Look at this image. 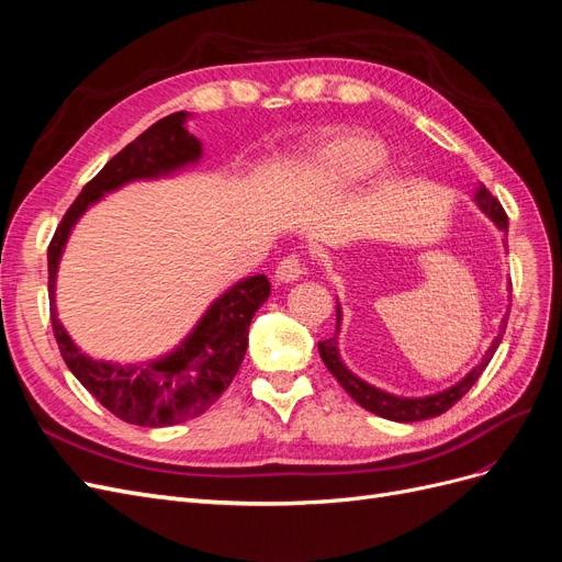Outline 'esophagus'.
I'll return each mask as SVG.
<instances>
[{"instance_id": "esophagus-1", "label": "esophagus", "mask_w": 562, "mask_h": 562, "mask_svg": "<svg viewBox=\"0 0 562 562\" xmlns=\"http://www.w3.org/2000/svg\"><path fill=\"white\" fill-rule=\"evenodd\" d=\"M300 274H302V262H300V258H297V255H288V258H283V260L279 262L274 279H277L279 283H293V281L300 279Z\"/></svg>"}]
</instances>
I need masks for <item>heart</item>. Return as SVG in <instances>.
<instances>
[{
  "mask_svg": "<svg viewBox=\"0 0 562 562\" xmlns=\"http://www.w3.org/2000/svg\"><path fill=\"white\" fill-rule=\"evenodd\" d=\"M386 147L368 133H337L312 149L310 173L333 184H349L368 178L384 161ZM394 173V171H391Z\"/></svg>",
  "mask_w": 562,
  "mask_h": 562,
  "instance_id": "heart-1",
  "label": "heart"
}]
</instances>
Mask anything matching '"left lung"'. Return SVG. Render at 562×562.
I'll return each instance as SVG.
<instances>
[{
	"label": "left lung",
	"instance_id": "1",
	"mask_svg": "<svg viewBox=\"0 0 562 562\" xmlns=\"http://www.w3.org/2000/svg\"><path fill=\"white\" fill-rule=\"evenodd\" d=\"M473 199H475V203H479V209L492 220V223H495L502 232H508V217L502 209V203L495 196H492L483 184L479 187V190H475ZM508 285H512V283H508ZM335 316H337L335 335L330 339H323V342H318L321 359H323V363H326V368L333 372V378L339 384H342V389L356 403L366 407V411H370V413H375V415H380L384 419H391V422H422V419H431V417H438V415H443L446 411H450V407L459 398H462L475 382H479V378L483 375V370L487 368L490 359L495 356V351L502 342L508 312L504 314V318L499 323V330H497L495 339H492V345L487 347V351H485V356H483L479 366H473L457 384H452L443 391H438V394L417 396V398L389 394V391H382L378 386L368 384L359 375H353V372L345 366V361L339 359V330H342V304H339V302L335 307Z\"/></svg>",
	"mask_w": 562,
	"mask_h": 562
}]
</instances>
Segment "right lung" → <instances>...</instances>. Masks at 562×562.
I'll return each mask as SVG.
<instances>
[{"label":"right lung","mask_w":562,"mask_h":562,"mask_svg":"<svg viewBox=\"0 0 562 562\" xmlns=\"http://www.w3.org/2000/svg\"><path fill=\"white\" fill-rule=\"evenodd\" d=\"M190 116V112H176L159 119L112 157L75 199L48 246L50 323L63 361L100 405L138 427H173L209 411L239 370L248 347L250 321L271 293L265 274L236 281L213 300L178 347L143 363L91 359L58 318L56 277L72 227L93 203L124 184L171 178L199 164L203 147L196 135L187 131Z\"/></svg>","instance_id":"1"}]
</instances>
